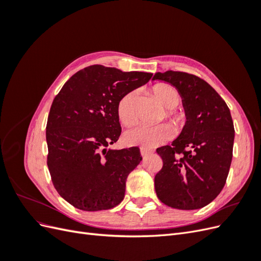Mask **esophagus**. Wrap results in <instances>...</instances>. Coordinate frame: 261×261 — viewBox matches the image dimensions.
Here are the masks:
<instances>
[{"instance_id": "esophagus-1", "label": "esophagus", "mask_w": 261, "mask_h": 261, "mask_svg": "<svg viewBox=\"0 0 261 261\" xmlns=\"http://www.w3.org/2000/svg\"><path fill=\"white\" fill-rule=\"evenodd\" d=\"M151 153H152L151 150H147L145 148H140V154H141V156H147V155L151 154Z\"/></svg>"}]
</instances>
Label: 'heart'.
Returning a JSON list of instances; mask_svg holds the SVG:
<instances>
[{
    "mask_svg": "<svg viewBox=\"0 0 261 261\" xmlns=\"http://www.w3.org/2000/svg\"><path fill=\"white\" fill-rule=\"evenodd\" d=\"M152 92L165 108V116L170 118L173 124L179 126L183 118L175 110L181 99L179 91L174 86L160 83L152 87ZM136 100L137 91L133 90L125 93L117 102V117L125 126H130L136 122ZM173 136H174V129L170 124L163 123L155 126L139 125L124 134V141L128 146L154 148L167 143Z\"/></svg>",
    "mask_w": 261,
    "mask_h": 261,
    "instance_id": "1",
    "label": "heart"
}]
</instances>
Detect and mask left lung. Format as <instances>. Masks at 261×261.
<instances>
[{"label": "left lung", "mask_w": 261, "mask_h": 261, "mask_svg": "<svg viewBox=\"0 0 261 261\" xmlns=\"http://www.w3.org/2000/svg\"><path fill=\"white\" fill-rule=\"evenodd\" d=\"M155 80L179 91L187 120L170 146L156 149L163 161L154 177L156 196L171 208H202L222 191L230 171L234 143L230 109L196 75L168 70L154 74Z\"/></svg>", "instance_id": "obj_1"}]
</instances>
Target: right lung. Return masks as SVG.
Listing matches in <instances>:
<instances>
[{"label":"right lung","mask_w":261,"mask_h":261,"mask_svg":"<svg viewBox=\"0 0 261 261\" xmlns=\"http://www.w3.org/2000/svg\"><path fill=\"white\" fill-rule=\"evenodd\" d=\"M152 74L91 65L74 74L55 96L46 123L48 163L58 193L77 209L114 208L126 179L141 161L137 147L107 150L121 135L116 107Z\"/></svg>","instance_id":"obj_1"}]
</instances>
